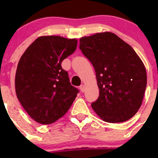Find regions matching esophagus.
<instances>
[{
    "instance_id": "esophagus-1",
    "label": "esophagus",
    "mask_w": 158,
    "mask_h": 158,
    "mask_svg": "<svg viewBox=\"0 0 158 158\" xmlns=\"http://www.w3.org/2000/svg\"><path fill=\"white\" fill-rule=\"evenodd\" d=\"M79 89H80V90H81V92H85V85H81L80 86H79Z\"/></svg>"
}]
</instances>
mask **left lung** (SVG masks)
I'll return each instance as SVG.
<instances>
[{
    "label": "left lung",
    "instance_id": "obj_1",
    "mask_svg": "<svg viewBox=\"0 0 158 158\" xmlns=\"http://www.w3.org/2000/svg\"><path fill=\"white\" fill-rule=\"evenodd\" d=\"M79 48L92 63L99 89L92 109L109 123L133 117L142 104L146 85L145 66L129 44L111 32L79 40Z\"/></svg>",
    "mask_w": 158,
    "mask_h": 158
}]
</instances>
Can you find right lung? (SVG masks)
Returning <instances> with one entry per match:
<instances>
[{
  "label": "right lung",
  "instance_id": "obj_1",
  "mask_svg": "<svg viewBox=\"0 0 158 158\" xmlns=\"http://www.w3.org/2000/svg\"><path fill=\"white\" fill-rule=\"evenodd\" d=\"M77 40L42 36L26 49L17 65L15 90L25 111L36 122L49 125L63 117L79 90L61 63L73 54Z\"/></svg>",
  "mask_w": 158,
  "mask_h": 158
}]
</instances>
